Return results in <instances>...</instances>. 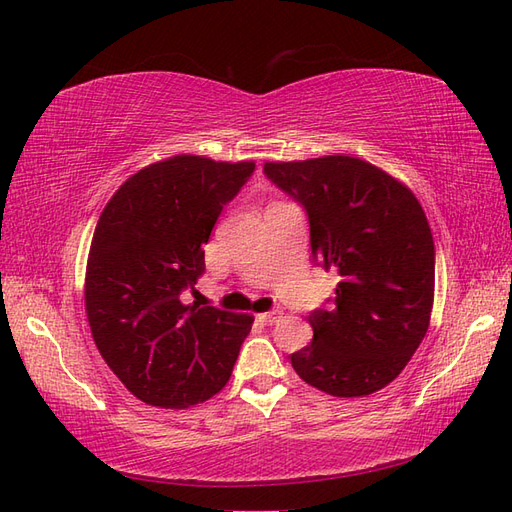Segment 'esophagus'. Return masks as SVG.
I'll return each mask as SVG.
<instances>
[{
  "instance_id": "34e87169",
  "label": "esophagus",
  "mask_w": 512,
  "mask_h": 512,
  "mask_svg": "<svg viewBox=\"0 0 512 512\" xmlns=\"http://www.w3.org/2000/svg\"><path fill=\"white\" fill-rule=\"evenodd\" d=\"M280 318H282L280 309H271V312H265V314L258 316V320H260L262 324H275Z\"/></svg>"
}]
</instances>
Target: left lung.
<instances>
[{
    "label": "left lung",
    "mask_w": 512,
    "mask_h": 512,
    "mask_svg": "<svg viewBox=\"0 0 512 512\" xmlns=\"http://www.w3.org/2000/svg\"><path fill=\"white\" fill-rule=\"evenodd\" d=\"M262 173L305 209L316 265L339 273L329 307L307 316L314 339L290 354L294 371L335 397L384 389L429 329L436 250L423 207L350 156L267 162Z\"/></svg>",
    "instance_id": "1"
}]
</instances>
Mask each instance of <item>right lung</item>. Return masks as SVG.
<instances>
[{
	"mask_svg": "<svg viewBox=\"0 0 512 512\" xmlns=\"http://www.w3.org/2000/svg\"><path fill=\"white\" fill-rule=\"evenodd\" d=\"M254 162L175 156L138 170L104 207L85 275L91 335L113 374L149 406L188 408L224 389L254 318L185 305L205 273L224 205Z\"/></svg>",
	"mask_w": 512,
	"mask_h": 512,
	"instance_id": "right-lung-1",
	"label": "right lung"
}]
</instances>
